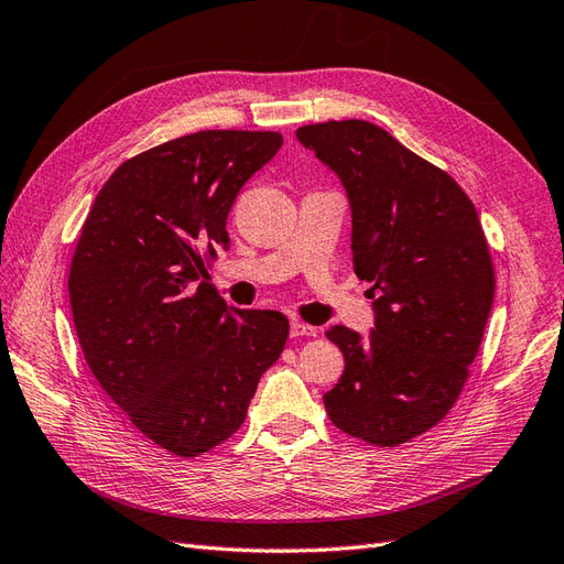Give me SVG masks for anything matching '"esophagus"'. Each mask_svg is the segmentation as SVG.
<instances>
[{
  "mask_svg": "<svg viewBox=\"0 0 564 564\" xmlns=\"http://www.w3.org/2000/svg\"><path fill=\"white\" fill-rule=\"evenodd\" d=\"M289 334H292L294 338H299V336H317V327H311V324H305L301 319H292V324H289Z\"/></svg>",
  "mask_w": 564,
  "mask_h": 564,
  "instance_id": "obj_1",
  "label": "esophagus"
}]
</instances>
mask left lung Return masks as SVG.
Returning a JSON list of instances; mask_svg holds the SVG:
<instances>
[{
  "label": "left lung",
  "instance_id": "obj_1",
  "mask_svg": "<svg viewBox=\"0 0 564 564\" xmlns=\"http://www.w3.org/2000/svg\"><path fill=\"white\" fill-rule=\"evenodd\" d=\"M296 139L346 187L352 265L373 299L367 338L327 332L346 369L324 406L344 433L398 447L447 416L482 344L494 268L480 218L449 174L365 119Z\"/></svg>",
  "mask_w": 564,
  "mask_h": 564
}]
</instances>
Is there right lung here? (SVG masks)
<instances>
[{"label":"right lung","mask_w":564,"mask_h":564,"mask_svg":"<svg viewBox=\"0 0 564 564\" xmlns=\"http://www.w3.org/2000/svg\"><path fill=\"white\" fill-rule=\"evenodd\" d=\"M278 131H197L141 152L100 187L70 265L79 346L148 440L197 456L245 423L289 319L235 311L199 275L240 187L278 155Z\"/></svg>","instance_id":"add662e5"}]
</instances>
